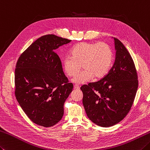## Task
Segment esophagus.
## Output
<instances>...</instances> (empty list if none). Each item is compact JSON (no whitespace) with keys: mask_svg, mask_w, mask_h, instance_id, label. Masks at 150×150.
<instances>
[{"mask_svg":"<svg viewBox=\"0 0 150 150\" xmlns=\"http://www.w3.org/2000/svg\"><path fill=\"white\" fill-rule=\"evenodd\" d=\"M79 88H80V87H79V85H77V84H75V85H74V89L79 90Z\"/></svg>","mask_w":150,"mask_h":150,"instance_id":"obj_1","label":"esophagus"}]
</instances>
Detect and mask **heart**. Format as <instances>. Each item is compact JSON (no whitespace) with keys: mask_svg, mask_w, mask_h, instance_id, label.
Here are the masks:
<instances>
[{"mask_svg":"<svg viewBox=\"0 0 150 150\" xmlns=\"http://www.w3.org/2000/svg\"><path fill=\"white\" fill-rule=\"evenodd\" d=\"M71 57H66L63 60L64 71L73 79L75 84L86 83L93 77H103L107 74L113 62V52L109 45L104 42H81L71 50Z\"/></svg>","mask_w":150,"mask_h":150,"instance_id":"obj_1","label":"heart"}]
</instances>
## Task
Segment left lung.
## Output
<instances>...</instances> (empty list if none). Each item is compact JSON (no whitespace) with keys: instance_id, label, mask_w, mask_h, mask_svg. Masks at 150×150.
Here are the masks:
<instances>
[{"instance_id":"left-lung-1","label":"left lung","mask_w":150,"mask_h":150,"mask_svg":"<svg viewBox=\"0 0 150 150\" xmlns=\"http://www.w3.org/2000/svg\"><path fill=\"white\" fill-rule=\"evenodd\" d=\"M116 58L107 74L95 83L81 87L83 103L88 118L108 127L118 124L129 112L139 86L135 65L129 52L114 38Z\"/></svg>"}]
</instances>
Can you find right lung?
<instances>
[{
    "label": "right lung",
    "mask_w": 150,
    "mask_h": 150,
    "mask_svg": "<svg viewBox=\"0 0 150 150\" xmlns=\"http://www.w3.org/2000/svg\"><path fill=\"white\" fill-rule=\"evenodd\" d=\"M55 36L38 38L20 55L15 69V96L32 122L48 127L60 121L73 85L55 50L71 42Z\"/></svg>",
    "instance_id": "add662e5"
}]
</instances>
